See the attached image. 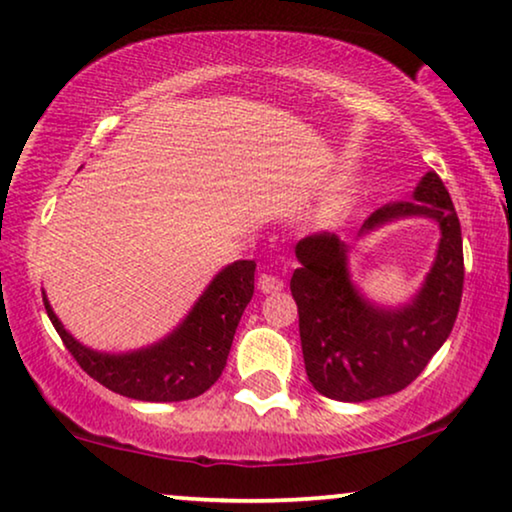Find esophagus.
<instances>
[{"label":"esophagus","instance_id":"obj_1","mask_svg":"<svg viewBox=\"0 0 512 512\" xmlns=\"http://www.w3.org/2000/svg\"><path fill=\"white\" fill-rule=\"evenodd\" d=\"M257 285H260L262 292H278L283 290V278L276 276V274H260V278H257Z\"/></svg>","mask_w":512,"mask_h":512}]
</instances>
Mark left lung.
Wrapping results in <instances>:
<instances>
[{
	"instance_id": "1",
	"label": "left lung",
	"mask_w": 512,
	"mask_h": 512,
	"mask_svg": "<svg viewBox=\"0 0 512 512\" xmlns=\"http://www.w3.org/2000/svg\"><path fill=\"white\" fill-rule=\"evenodd\" d=\"M417 203H393L367 217L365 229L393 217L426 215L442 229L438 257L412 304L374 309L358 295L346 271V245L335 234L297 243L290 281L299 313L306 377L320 395L363 403L403 391L445 344L463 292V243L454 203L438 173H426Z\"/></svg>"
}]
</instances>
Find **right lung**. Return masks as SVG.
<instances>
[{
  "label": "right lung",
  "instance_id": "right-lung-1",
  "mask_svg": "<svg viewBox=\"0 0 512 512\" xmlns=\"http://www.w3.org/2000/svg\"><path fill=\"white\" fill-rule=\"evenodd\" d=\"M255 292V262L238 260L213 278L173 335L133 353H98L81 346L46 302L53 327L81 370L109 391L147 403H177L206 393L220 379L238 320Z\"/></svg>",
  "mask_w": 512,
  "mask_h": 512
}]
</instances>
